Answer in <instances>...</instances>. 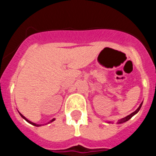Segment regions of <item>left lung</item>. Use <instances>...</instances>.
Instances as JSON below:
<instances>
[{"label": "left lung", "instance_id": "left-lung-1", "mask_svg": "<svg viewBox=\"0 0 156 156\" xmlns=\"http://www.w3.org/2000/svg\"><path fill=\"white\" fill-rule=\"evenodd\" d=\"M141 105H142V103H141V104L140 105V106H139L138 108H137V109L136 110V111H134V112H132L131 114H129V115H127V116L125 117V118H122V119H120V120L119 121V123H122V122H126V121H127V120H129V119H130V118H131L132 116H133V115H134L135 114L138 112V111H139V110H140V107H141Z\"/></svg>", "mask_w": 156, "mask_h": 156}]
</instances>
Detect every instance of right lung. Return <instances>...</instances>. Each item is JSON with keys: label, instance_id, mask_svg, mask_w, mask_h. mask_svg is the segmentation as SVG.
<instances>
[{"label": "right lung", "instance_id": "add662e5", "mask_svg": "<svg viewBox=\"0 0 156 156\" xmlns=\"http://www.w3.org/2000/svg\"><path fill=\"white\" fill-rule=\"evenodd\" d=\"M19 114H20V115H21V116H22V117H23V119H26V120H27V122H30V124H32V125H34V126H41V125H39V124H36V123H34V122H30V121H29V120H28V119H27V118H25V117H24V116H23V115H22V114H21V113H19ZM54 120H55V119H52V120H51V122H53V121H54Z\"/></svg>", "mask_w": 156, "mask_h": 156}]
</instances>
